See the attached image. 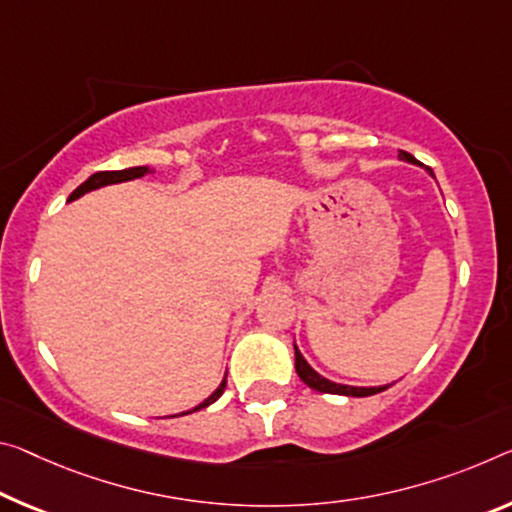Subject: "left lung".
I'll list each match as a JSON object with an SVG mask.
<instances>
[{
  "instance_id": "left-lung-1",
  "label": "left lung",
  "mask_w": 512,
  "mask_h": 512,
  "mask_svg": "<svg viewBox=\"0 0 512 512\" xmlns=\"http://www.w3.org/2000/svg\"><path fill=\"white\" fill-rule=\"evenodd\" d=\"M399 157H401L403 161H410V164H415V166H424V164H419V161H417L415 157H412L410 152H403V150H401ZM426 170L433 175L431 168H426ZM433 177H435V175H433ZM294 351H296V373H298L300 380H303V383H305L307 387L316 389V392H323V394H342V396H373V394L383 392V389L389 387V385H383V387H353V385L332 383V380L323 378L321 373H316V371L310 367V364H307V360L303 358V355H300L296 344H294Z\"/></svg>"
}]
</instances>
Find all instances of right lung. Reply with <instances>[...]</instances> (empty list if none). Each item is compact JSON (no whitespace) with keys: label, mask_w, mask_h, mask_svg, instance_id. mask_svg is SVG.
Listing matches in <instances>:
<instances>
[{"label":"right lung","mask_w":512,"mask_h":512,"mask_svg":"<svg viewBox=\"0 0 512 512\" xmlns=\"http://www.w3.org/2000/svg\"><path fill=\"white\" fill-rule=\"evenodd\" d=\"M145 173H152V170H150L148 166H134V168H125V170H102V173H95V175L88 177V180H86L84 184H79L77 189L70 193L68 202H72V200L81 198V196H84V193H88V191H95V189H100V186H107V184H118V182H129V180H136V177H143ZM225 385H227V373H225L223 383L216 387V392H214V394H209L207 399L202 401L200 405H196V408H193V410H186V412H182V415H191V412H196V410L207 408V405H212L214 401H218V396H221V394L225 392Z\"/></svg>","instance_id":"add662e5"}]
</instances>
